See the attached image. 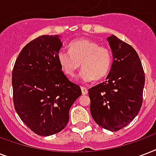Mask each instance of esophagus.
<instances>
[{
  "label": "esophagus",
  "mask_w": 156,
  "mask_h": 156,
  "mask_svg": "<svg viewBox=\"0 0 156 156\" xmlns=\"http://www.w3.org/2000/svg\"><path fill=\"white\" fill-rule=\"evenodd\" d=\"M81 90H82V93H83V95H87L88 93L87 88L84 87H81Z\"/></svg>",
  "instance_id": "esophagus-1"
}]
</instances>
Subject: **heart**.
<instances>
[{"label": "heart", "instance_id": "1", "mask_svg": "<svg viewBox=\"0 0 156 156\" xmlns=\"http://www.w3.org/2000/svg\"><path fill=\"white\" fill-rule=\"evenodd\" d=\"M68 48L69 54L60 51L57 54L59 65L66 76L75 77L80 65L83 69L81 78L84 82L100 80L108 75L112 63L108 48L94 40L79 39L71 42Z\"/></svg>", "mask_w": 156, "mask_h": 156}]
</instances>
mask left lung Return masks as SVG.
Segmentation results:
<instances>
[{"mask_svg":"<svg viewBox=\"0 0 156 156\" xmlns=\"http://www.w3.org/2000/svg\"><path fill=\"white\" fill-rule=\"evenodd\" d=\"M113 62L106 81L90 88V113L102 128L118 131L133 121L143 104L145 73L134 48L112 35L108 38Z\"/></svg>","mask_w":156,"mask_h":156,"instance_id":"1","label":"left lung"}]
</instances>
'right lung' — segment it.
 <instances>
[{"label": "right lung", "instance_id": "obj_1", "mask_svg": "<svg viewBox=\"0 0 156 156\" xmlns=\"http://www.w3.org/2000/svg\"><path fill=\"white\" fill-rule=\"evenodd\" d=\"M62 46L58 35H41L28 43L18 55L12 72L14 108L34 133L49 136L68 124L69 112L82 95L58 63Z\"/></svg>", "mask_w": 156, "mask_h": 156}]
</instances>
